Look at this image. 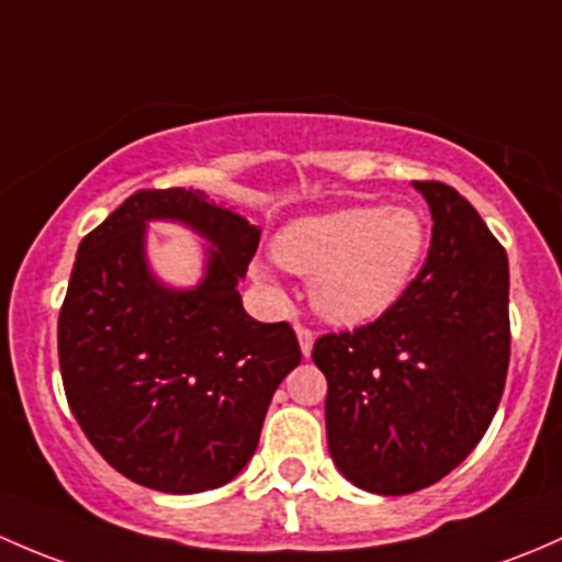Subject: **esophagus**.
Returning <instances> with one entry per match:
<instances>
[{
  "instance_id": "obj_1",
  "label": "esophagus",
  "mask_w": 562,
  "mask_h": 562,
  "mask_svg": "<svg viewBox=\"0 0 562 562\" xmlns=\"http://www.w3.org/2000/svg\"><path fill=\"white\" fill-rule=\"evenodd\" d=\"M297 340H300V351H303V357H311V351H314V333H311L308 327H303V324H297Z\"/></svg>"
}]
</instances>
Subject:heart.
Instances as JSON below:
<instances>
[{
  "mask_svg": "<svg viewBox=\"0 0 562 562\" xmlns=\"http://www.w3.org/2000/svg\"><path fill=\"white\" fill-rule=\"evenodd\" d=\"M427 222L416 207L351 205L294 218L276 238V259L311 279V303L324 322L360 327L406 294L425 262ZM254 276L270 286L268 268Z\"/></svg>",
  "mask_w": 562,
  "mask_h": 562,
  "instance_id": "obj_1",
  "label": "heart"
}]
</instances>
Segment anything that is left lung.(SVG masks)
Wrapping results in <instances>:
<instances>
[{
  "label": "left lung",
  "mask_w": 562,
  "mask_h": 562,
  "mask_svg": "<svg viewBox=\"0 0 562 562\" xmlns=\"http://www.w3.org/2000/svg\"><path fill=\"white\" fill-rule=\"evenodd\" d=\"M432 216L425 268L381 319L314 344L327 379V447L375 495L441 482L473 452L506 386L508 259L476 207L414 181Z\"/></svg>",
  "instance_id": "1"
}]
</instances>
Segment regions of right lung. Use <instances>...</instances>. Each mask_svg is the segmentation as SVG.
I'll list each match as a JSON object with an SVG mask.
<instances>
[{"instance_id": "add662e5", "label": "right lung", "mask_w": 562, "mask_h": 562, "mask_svg": "<svg viewBox=\"0 0 562 562\" xmlns=\"http://www.w3.org/2000/svg\"><path fill=\"white\" fill-rule=\"evenodd\" d=\"M148 221L212 243L196 288L155 279ZM257 246L259 227L192 189H140L80 240L59 314L61 381L91 447L132 482L205 493L257 452L273 392L303 357L286 322L243 311Z\"/></svg>"}]
</instances>
